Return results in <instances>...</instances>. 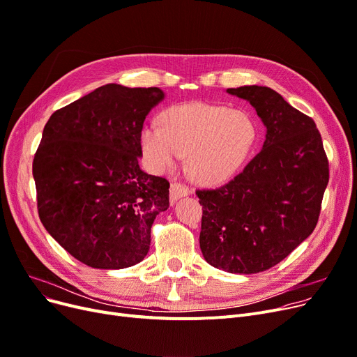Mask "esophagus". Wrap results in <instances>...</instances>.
<instances>
[{
  "label": "esophagus",
  "instance_id": "obj_1",
  "mask_svg": "<svg viewBox=\"0 0 357 357\" xmlns=\"http://www.w3.org/2000/svg\"><path fill=\"white\" fill-rule=\"evenodd\" d=\"M169 194H170V204H175L179 198L187 197V195L190 194V191H188L187 188H185L182 183L174 182V183H170Z\"/></svg>",
  "mask_w": 357,
  "mask_h": 357
}]
</instances>
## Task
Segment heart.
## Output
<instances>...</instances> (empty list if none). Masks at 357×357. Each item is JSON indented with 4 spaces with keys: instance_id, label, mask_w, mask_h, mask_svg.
Wrapping results in <instances>:
<instances>
[{
    "instance_id": "heart-1",
    "label": "heart",
    "mask_w": 357,
    "mask_h": 357,
    "mask_svg": "<svg viewBox=\"0 0 357 357\" xmlns=\"http://www.w3.org/2000/svg\"><path fill=\"white\" fill-rule=\"evenodd\" d=\"M257 142V127L250 115L226 106L192 102L170 106L162 114V126L147 122L142 147L158 170L175 167L188 153L191 176L206 185L234 178Z\"/></svg>"
}]
</instances>
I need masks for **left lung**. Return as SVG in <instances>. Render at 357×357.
I'll use <instances>...</instances> for the list:
<instances>
[{
    "instance_id": "8db88e82",
    "label": "left lung",
    "mask_w": 357,
    "mask_h": 357,
    "mask_svg": "<svg viewBox=\"0 0 357 357\" xmlns=\"http://www.w3.org/2000/svg\"><path fill=\"white\" fill-rule=\"evenodd\" d=\"M227 93L250 102L267 128L262 150L239 175L198 190L199 248L210 266L235 274L266 271L312 234L330 169L312 118L270 87Z\"/></svg>"
}]
</instances>
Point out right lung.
<instances>
[{"label":"right lung","mask_w":357,"mask_h":357,"mask_svg":"<svg viewBox=\"0 0 357 357\" xmlns=\"http://www.w3.org/2000/svg\"><path fill=\"white\" fill-rule=\"evenodd\" d=\"M159 87L106 84L55 111L33 159L39 219L83 264L119 270L150 250L169 182L140 169L142 130Z\"/></svg>","instance_id":"add662e5"}]
</instances>
